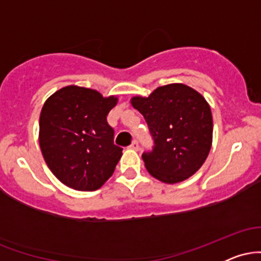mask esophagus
<instances>
[{
    "mask_svg": "<svg viewBox=\"0 0 261 261\" xmlns=\"http://www.w3.org/2000/svg\"><path fill=\"white\" fill-rule=\"evenodd\" d=\"M128 147H130L131 149H136V151H137V149H139V142H137L136 140H134L133 142H131V145L128 146Z\"/></svg>",
    "mask_w": 261,
    "mask_h": 261,
    "instance_id": "esophagus-1",
    "label": "esophagus"
}]
</instances>
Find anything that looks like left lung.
Wrapping results in <instances>:
<instances>
[{
  "label": "left lung",
  "instance_id": "1",
  "mask_svg": "<svg viewBox=\"0 0 261 261\" xmlns=\"http://www.w3.org/2000/svg\"><path fill=\"white\" fill-rule=\"evenodd\" d=\"M153 140L142 160L148 173L168 184L196 173L212 145V114L200 93L181 83L158 87L148 98L134 97Z\"/></svg>",
  "mask_w": 261,
  "mask_h": 261
}]
</instances>
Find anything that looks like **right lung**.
<instances>
[{
  "instance_id": "add662e5",
  "label": "right lung",
  "mask_w": 261,
  "mask_h": 261,
  "mask_svg": "<svg viewBox=\"0 0 261 261\" xmlns=\"http://www.w3.org/2000/svg\"><path fill=\"white\" fill-rule=\"evenodd\" d=\"M116 101L77 86L61 88L45 101L39 120L41 153L67 187L93 191L113 175L122 148L114 143L107 116Z\"/></svg>"
}]
</instances>
